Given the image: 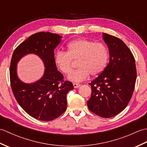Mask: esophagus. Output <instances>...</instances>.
<instances>
[{"label":"esophagus","mask_w":147,"mask_h":147,"mask_svg":"<svg viewBox=\"0 0 147 147\" xmlns=\"http://www.w3.org/2000/svg\"><path fill=\"white\" fill-rule=\"evenodd\" d=\"M81 86V85L80 83H73V86L74 88H79V87Z\"/></svg>","instance_id":"34e87169"}]
</instances>
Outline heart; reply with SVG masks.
I'll use <instances>...</instances> for the list:
<instances>
[{"label":"heart","instance_id":"heart-1","mask_svg":"<svg viewBox=\"0 0 147 147\" xmlns=\"http://www.w3.org/2000/svg\"><path fill=\"white\" fill-rule=\"evenodd\" d=\"M109 59L107 45L85 38L71 42L67 46V52L58 51L54 57L55 65L64 74H69L73 69V61H78L79 68L68 76V80L74 82L85 80L90 74L93 77L100 75L107 67Z\"/></svg>","mask_w":147,"mask_h":147}]
</instances>
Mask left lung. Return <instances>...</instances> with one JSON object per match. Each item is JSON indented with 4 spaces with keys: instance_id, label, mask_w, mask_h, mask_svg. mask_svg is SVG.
I'll return each mask as SVG.
<instances>
[{
    "instance_id": "obj_1",
    "label": "left lung",
    "mask_w": 147,
    "mask_h": 147,
    "mask_svg": "<svg viewBox=\"0 0 147 147\" xmlns=\"http://www.w3.org/2000/svg\"><path fill=\"white\" fill-rule=\"evenodd\" d=\"M110 59L103 73L89 85L92 95L87 105L90 111L102 117L115 116L129 102L135 88L136 68L135 57L121 39L103 33Z\"/></svg>"
}]
</instances>
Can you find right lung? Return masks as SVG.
I'll return each mask as SVG.
<instances>
[{
  "mask_svg": "<svg viewBox=\"0 0 147 147\" xmlns=\"http://www.w3.org/2000/svg\"><path fill=\"white\" fill-rule=\"evenodd\" d=\"M61 38L50 32L35 33L19 45L12 55L9 73L14 97L24 111L40 121L54 120L63 114L67 108V93L74 88L73 83L64 80L54 63V51ZM28 53L39 56L46 68L41 79L31 84L21 82L16 72L18 61Z\"/></svg>",
  "mask_w": 147,
  "mask_h": 147,
  "instance_id": "add662e5",
  "label": "right lung"
}]
</instances>
